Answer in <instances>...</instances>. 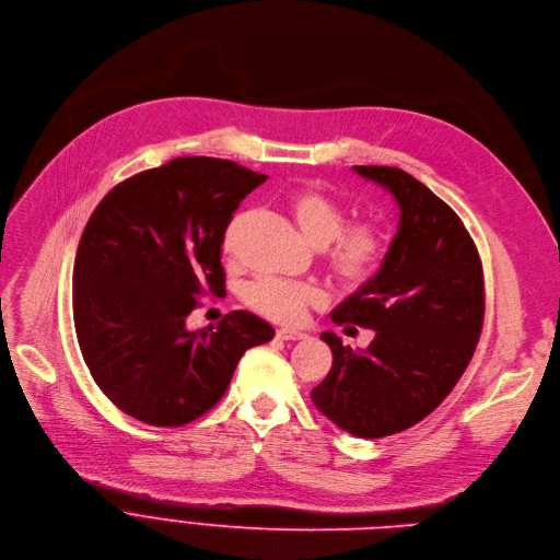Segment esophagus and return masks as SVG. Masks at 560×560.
<instances>
[{
    "mask_svg": "<svg viewBox=\"0 0 560 560\" xmlns=\"http://www.w3.org/2000/svg\"><path fill=\"white\" fill-rule=\"evenodd\" d=\"M277 337L285 339V341H301V339H308L311 335L308 332H301V330H294V328H279Z\"/></svg>",
    "mask_w": 560,
    "mask_h": 560,
    "instance_id": "34e87169",
    "label": "esophagus"
}]
</instances>
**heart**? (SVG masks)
I'll list each match as a JSON object with an SVG mask.
<instances>
[{"label":"heart","mask_w":560,"mask_h":560,"mask_svg":"<svg viewBox=\"0 0 560 560\" xmlns=\"http://www.w3.org/2000/svg\"><path fill=\"white\" fill-rule=\"evenodd\" d=\"M290 212L301 234L317 247H328V266L343 283L366 281L384 259V236L375 223L346 225V212L335 198L319 189H299L290 196ZM232 245L228 232L225 247ZM249 306L283 324L303 319L308 308L322 306L324 290L285 279H259L245 290Z\"/></svg>","instance_id":"b5f03b06"}]
</instances>
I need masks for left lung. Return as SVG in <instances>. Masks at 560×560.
I'll return each mask as SVG.
<instances>
[{
  "mask_svg": "<svg viewBox=\"0 0 560 560\" xmlns=\"http://www.w3.org/2000/svg\"><path fill=\"white\" fill-rule=\"evenodd\" d=\"M399 210L380 270L330 313L335 324L375 330L364 350L335 332L317 409L358 438H384L424 420L469 366L482 330L485 285L463 221L427 185L397 167L358 165Z\"/></svg>",
  "mask_w": 560,
  "mask_h": 560,
  "instance_id": "left-lung-1",
  "label": "left lung"
}]
</instances>
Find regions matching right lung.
<instances>
[{"label":"right lung","mask_w":560,"mask_h":560,"mask_svg":"<svg viewBox=\"0 0 560 560\" xmlns=\"http://www.w3.org/2000/svg\"><path fill=\"white\" fill-rule=\"evenodd\" d=\"M268 176L187 156L114 187L91 214L73 266L82 358L120 411L180 427L225 395L243 352L275 337L247 311L189 330L206 296L225 294L221 245L238 202Z\"/></svg>","instance_id":"obj_1"}]
</instances>
